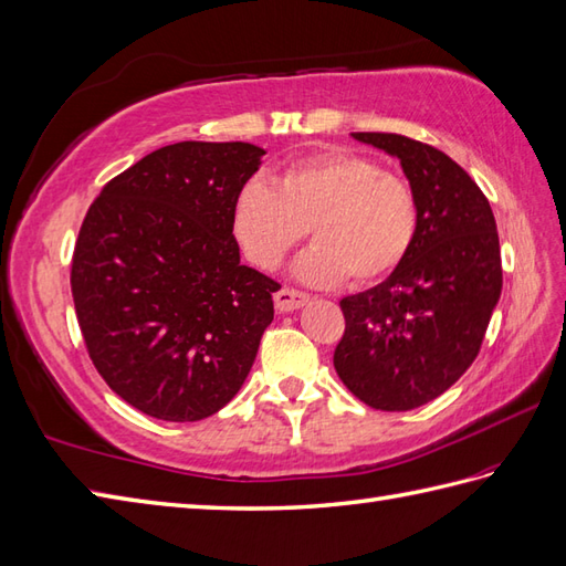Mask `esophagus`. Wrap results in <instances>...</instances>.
Instances as JSON below:
<instances>
[{
    "mask_svg": "<svg viewBox=\"0 0 566 566\" xmlns=\"http://www.w3.org/2000/svg\"><path fill=\"white\" fill-rule=\"evenodd\" d=\"M273 300H275V307H279L281 312H295L305 305L310 295L302 291H295V287H281V291L273 295Z\"/></svg>",
    "mask_w": 566,
    "mask_h": 566,
    "instance_id": "1",
    "label": "esophagus"
}]
</instances>
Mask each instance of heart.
Returning <instances> with one entry per match:
<instances>
[{"label": "heart", "instance_id": "1", "mask_svg": "<svg viewBox=\"0 0 566 566\" xmlns=\"http://www.w3.org/2000/svg\"><path fill=\"white\" fill-rule=\"evenodd\" d=\"M232 235L259 269H275L307 238L297 275L316 285H371L403 264L418 238L420 206L406 177L348 150L312 156L240 187Z\"/></svg>", "mask_w": 566, "mask_h": 566}]
</instances>
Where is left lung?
Instances as JSON below:
<instances>
[{"label": "left lung", "instance_id": "1", "mask_svg": "<svg viewBox=\"0 0 566 566\" xmlns=\"http://www.w3.org/2000/svg\"><path fill=\"white\" fill-rule=\"evenodd\" d=\"M401 160L420 206L410 254L387 281L340 300L346 334L334 367L377 410H412L473 365L502 295V254L490 201L459 163L401 134L355 132Z\"/></svg>", "mask_w": 566, "mask_h": 566}]
</instances>
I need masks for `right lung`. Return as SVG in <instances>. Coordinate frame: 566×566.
Returning a JSON list of instances; mask_svg holds the SVG:
<instances>
[{"label": "right lung", "mask_w": 566, "mask_h": 566, "mask_svg": "<svg viewBox=\"0 0 566 566\" xmlns=\"http://www.w3.org/2000/svg\"><path fill=\"white\" fill-rule=\"evenodd\" d=\"M266 150L179 142L103 187L72 259L95 369L150 418L195 422L240 391L279 283L240 264L230 213Z\"/></svg>", "instance_id": "add662e5"}]
</instances>
